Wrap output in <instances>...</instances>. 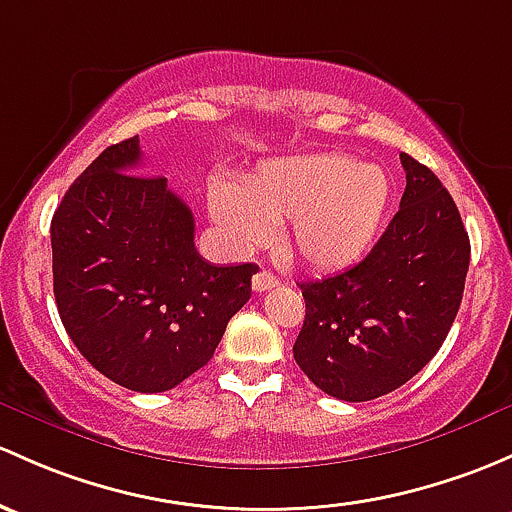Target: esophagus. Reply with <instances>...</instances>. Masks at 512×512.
<instances>
[{"label":"esophagus","mask_w":512,"mask_h":512,"mask_svg":"<svg viewBox=\"0 0 512 512\" xmlns=\"http://www.w3.org/2000/svg\"><path fill=\"white\" fill-rule=\"evenodd\" d=\"M277 284L279 279L274 277L270 270H260L255 277H252V289H255V292H267V289L277 287Z\"/></svg>","instance_id":"34e87169"}]
</instances>
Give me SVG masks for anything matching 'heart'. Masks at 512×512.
<instances>
[{"mask_svg": "<svg viewBox=\"0 0 512 512\" xmlns=\"http://www.w3.org/2000/svg\"><path fill=\"white\" fill-rule=\"evenodd\" d=\"M390 203V179L380 166L348 154H304L257 166L242 191L211 181L208 208L238 245L270 240L272 225L289 220L287 247L314 270H341L373 245Z\"/></svg>", "mask_w": 512, "mask_h": 512, "instance_id": "1", "label": "heart"}]
</instances>
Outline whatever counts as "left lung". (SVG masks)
I'll return each instance as SVG.
<instances>
[{
	"mask_svg": "<svg viewBox=\"0 0 512 512\" xmlns=\"http://www.w3.org/2000/svg\"><path fill=\"white\" fill-rule=\"evenodd\" d=\"M400 211L351 270L304 282L294 360L326 395L365 402L414 378L437 355L464 297L471 242L432 169L400 154Z\"/></svg>",
	"mask_w": 512,
	"mask_h": 512,
	"instance_id": "8db88e82",
	"label": "left lung"
}]
</instances>
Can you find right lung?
<instances>
[{"label":"right lung","mask_w":512,"mask_h":512,"mask_svg":"<svg viewBox=\"0 0 512 512\" xmlns=\"http://www.w3.org/2000/svg\"><path fill=\"white\" fill-rule=\"evenodd\" d=\"M139 164V137H129L66 191L51 220L53 294L95 370L127 390L164 392L213 358L257 265L203 260L191 208Z\"/></svg>","instance_id":"right-lung-1"}]
</instances>
